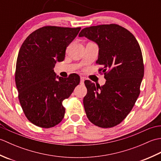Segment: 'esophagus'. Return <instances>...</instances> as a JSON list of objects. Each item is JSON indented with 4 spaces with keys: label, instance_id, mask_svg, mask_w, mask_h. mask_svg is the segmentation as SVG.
I'll return each instance as SVG.
<instances>
[{
    "label": "esophagus",
    "instance_id": "34e87169",
    "mask_svg": "<svg viewBox=\"0 0 161 161\" xmlns=\"http://www.w3.org/2000/svg\"><path fill=\"white\" fill-rule=\"evenodd\" d=\"M80 84L81 85H83L84 84V78L83 77H81L80 78Z\"/></svg>",
    "mask_w": 161,
    "mask_h": 161
}]
</instances>
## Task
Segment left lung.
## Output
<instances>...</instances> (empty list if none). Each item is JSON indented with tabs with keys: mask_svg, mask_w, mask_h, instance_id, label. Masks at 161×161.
I'll return each instance as SVG.
<instances>
[{
	"mask_svg": "<svg viewBox=\"0 0 161 161\" xmlns=\"http://www.w3.org/2000/svg\"><path fill=\"white\" fill-rule=\"evenodd\" d=\"M84 36L98 46L96 62L103 66L100 71L107 80L101 86L84 81V110L93 125L113 127L127 116L139 96L144 76L141 47L129 30L116 24L86 28L79 34V37Z\"/></svg>",
	"mask_w": 161,
	"mask_h": 161,
	"instance_id": "obj_1",
	"label": "left lung"
}]
</instances>
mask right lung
Returning a JSON list of instances; mask_svg holds the SVG:
<instances>
[{
    "instance_id": "1",
    "label": "right lung",
    "mask_w": 161,
    "mask_h": 161,
    "mask_svg": "<svg viewBox=\"0 0 161 161\" xmlns=\"http://www.w3.org/2000/svg\"><path fill=\"white\" fill-rule=\"evenodd\" d=\"M45 26L35 30L24 41L16 61L15 81L23 111L30 122L42 128H50L62 120L63 101L80 84L72 74L67 78L54 72L57 61H63L66 49L80 31Z\"/></svg>"
}]
</instances>
